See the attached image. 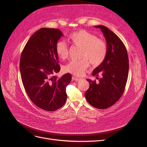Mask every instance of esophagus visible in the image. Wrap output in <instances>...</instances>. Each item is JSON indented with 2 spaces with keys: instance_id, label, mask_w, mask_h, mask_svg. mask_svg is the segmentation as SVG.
<instances>
[{
  "instance_id": "obj_1",
  "label": "esophagus",
  "mask_w": 147,
  "mask_h": 147,
  "mask_svg": "<svg viewBox=\"0 0 147 147\" xmlns=\"http://www.w3.org/2000/svg\"><path fill=\"white\" fill-rule=\"evenodd\" d=\"M72 80H73L75 81V82H79V81L81 80V78L75 77H72Z\"/></svg>"
}]
</instances>
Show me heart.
<instances>
[{
    "label": "heart",
    "instance_id": "obj_1",
    "mask_svg": "<svg viewBox=\"0 0 147 147\" xmlns=\"http://www.w3.org/2000/svg\"><path fill=\"white\" fill-rule=\"evenodd\" d=\"M69 40L72 45L82 48L80 58L82 59L71 61L65 66L66 72L80 76L89 66L88 61L92 65L98 66L105 60L108 51L107 45L94 34L86 30H80L71 34ZM56 51L61 59H65L68 57L69 48L63 41L57 42Z\"/></svg>",
    "mask_w": 147,
    "mask_h": 147
}]
</instances>
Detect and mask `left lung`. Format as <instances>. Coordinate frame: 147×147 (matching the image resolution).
<instances>
[{
	"label": "left lung",
	"mask_w": 147,
	"mask_h": 147,
	"mask_svg": "<svg viewBox=\"0 0 147 147\" xmlns=\"http://www.w3.org/2000/svg\"><path fill=\"white\" fill-rule=\"evenodd\" d=\"M103 32L108 47L106 57L93 70L92 76L98 82L87 79L90 88L85 92L86 100L98 109L112 106L120 99L124 91L128 77L129 59L126 47L117 35L104 26H96Z\"/></svg>",
	"instance_id": "1"
}]
</instances>
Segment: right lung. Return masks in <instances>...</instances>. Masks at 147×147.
<instances>
[{
    "label": "right lung",
    "instance_id": "right-lung-1",
    "mask_svg": "<svg viewBox=\"0 0 147 147\" xmlns=\"http://www.w3.org/2000/svg\"><path fill=\"white\" fill-rule=\"evenodd\" d=\"M64 34L58 29L41 28L30 37L22 51L20 69L23 86L33 103L46 111H55L65 103L66 87L72 75L60 78L56 45Z\"/></svg>",
    "mask_w": 147,
    "mask_h": 147
}]
</instances>
